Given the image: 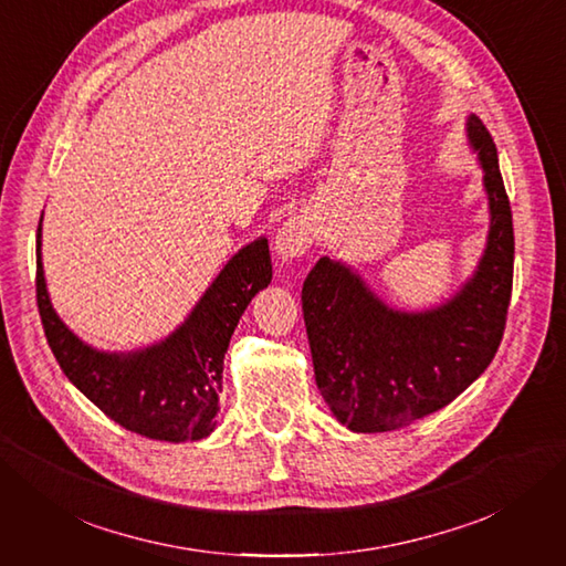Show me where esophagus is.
I'll return each mask as SVG.
<instances>
[{
    "label": "esophagus",
    "instance_id": "obj_1",
    "mask_svg": "<svg viewBox=\"0 0 566 566\" xmlns=\"http://www.w3.org/2000/svg\"><path fill=\"white\" fill-rule=\"evenodd\" d=\"M314 243V221L306 212H295L283 221V227L276 231L273 238V250L281 256L283 262L295 260L310 252Z\"/></svg>",
    "mask_w": 566,
    "mask_h": 566
}]
</instances>
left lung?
Listing matches in <instances>:
<instances>
[{"mask_svg":"<svg viewBox=\"0 0 566 566\" xmlns=\"http://www.w3.org/2000/svg\"><path fill=\"white\" fill-rule=\"evenodd\" d=\"M465 139L482 167L489 233L472 276L430 310L389 306L342 260L321 256L302 287V312L321 397L352 432H391L449 406L501 345L512 293L510 200L499 153L476 115Z\"/></svg>","mask_w":566,"mask_h":566,"instance_id":"obj_1","label":"left lung"}]
</instances>
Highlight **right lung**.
<instances>
[{
  "mask_svg": "<svg viewBox=\"0 0 566 566\" xmlns=\"http://www.w3.org/2000/svg\"><path fill=\"white\" fill-rule=\"evenodd\" d=\"M44 217V212H42ZM271 283L264 235L243 245L217 273L181 325L148 347L96 349L51 304L38 227V306L44 335L65 378L119 427L158 441H200L217 427L221 373L231 335L252 297Z\"/></svg>",
  "mask_w": 566,
  "mask_h": 566,
  "instance_id": "1",
  "label": "right lung"
}]
</instances>
